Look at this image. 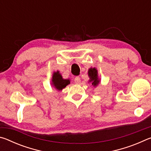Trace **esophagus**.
Here are the masks:
<instances>
[{
  "label": "esophagus",
  "mask_w": 151,
  "mask_h": 151,
  "mask_svg": "<svg viewBox=\"0 0 151 151\" xmlns=\"http://www.w3.org/2000/svg\"><path fill=\"white\" fill-rule=\"evenodd\" d=\"M75 83L76 84V85H79L81 83V78L79 76H76L75 78Z\"/></svg>",
  "instance_id": "obj_1"
}]
</instances>
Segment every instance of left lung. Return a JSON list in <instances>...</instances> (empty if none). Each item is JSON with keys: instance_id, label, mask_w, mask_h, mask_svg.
I'll list each match as a JSON object with an SVG mask.
<instances>
[{"instance_id": "1", "label": "left lung", "mask_w": 151, "mask_h": 151, "mask_svg": "<svg viewBox=\"0 0 151 151\" xmlns=\"http://www.w3.org/2000/svg\"><path fill=\"white\" fill-rule=\"evenodd\" d=\"M88 75L89 77L88 83H92V85L96 87L100 83V78L99 77L98 70L95 67H91L88 70Z\"/></svg>"}]
</instances>
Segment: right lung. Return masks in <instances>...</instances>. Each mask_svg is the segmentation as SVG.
Returning a JSON list of instances; mask_svg holds the SVG:
<instances>
[{
	"label": "right lung",
	"mask_w": 151,
	"mask_h": 151,
	"mask_svg": "<svg viewBox=\"0 0 151 151\" xmlns=\"http://www.w3.org/2000/svg\"><path fill=\"white\" fill-rule=\"evenodd\" d=\"M70 79H64L62 75L58 70L52 73V79H51V85L56 90L62 91L68 84H70Z\"/></svg>",
	"instance_id": "obj_1"
}]
</instances>
